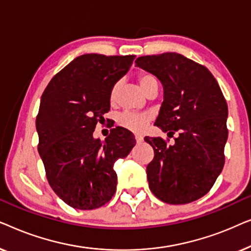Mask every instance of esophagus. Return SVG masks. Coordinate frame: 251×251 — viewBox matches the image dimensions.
Segmentation results:
<instances>
[{
    "instance_id": "1",
    "label": "esophagus",
    "mask_w": 251,
    "mask_h": 251,
    "mask_svg": "<svg viewBox=\"0 0 251 251\" xmlns=\"http://www.w3.org/2000/svg\"><path fill=\"white\" fill-rule=\"evenodd\" d=\"M135 139H136V142L138 143V144L143 143V140H144L143 137H142V136H138V135H136V136H135Z\"/></svg>"
}]
</instances>
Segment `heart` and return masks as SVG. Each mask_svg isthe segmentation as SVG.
Segmentation results:
<instances>
[{
    "label": "heart",
    "mask_w": 251,
    "mask_h": 251,
    "mask_svg": "<svg viewBox=\"0 0 251 251\" xmlns=\"http://www.w3.org/2000/svg\"><path fill=\"white\" fill-rule=\"evenodd\" d=\"M137 80H138L140 87L145 92L149 91L154 85H157L156 77L150 72H140L138 76H137ZM118 92L119 83H115L112 87L111 92H109V100L112 102L115 101L116 97H118ZM151 120H152V116L149 113H136L130 111L123 112L118 116V123L122 128L136 133H142L143 131H145Z\"/></svg>",
    "instance_id": "heart-1"
}]
</instances>
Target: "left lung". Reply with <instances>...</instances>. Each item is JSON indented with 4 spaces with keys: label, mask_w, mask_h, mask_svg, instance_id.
<instances>
[{
    "label": "left lung",
    "mask_w": 251,
    "mask_h": 251,
    "mask_svg": "<svg viewBox=\"0 0 251 251\" xmlns=\"http://www.w3.org/2000/svg\"><path fill=\"white\" fill-rule=\"evenodd\" d=\"M136 66L162 82L164 100L155 126L175 144L145 137L154 150L146 168L149 186L159 200L185 204L208 193L225 163L227 104L203 65L176 52L138 57Z\"/></svg>",
    "instance_id": "left-lung-1"
}]
</instances>
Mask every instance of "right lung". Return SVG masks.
Returning a JSON list of instances; mask_svg holds the SVG:
<instances>
[{"label":"right lung","instance_id":"obj_1","mask_svg":"<svg viewBox=\"0 0 251 251\" xmlns=\"http://www.w3.org/2000/svg\"><path fill=\"white\" fill-rule=\"evenodd\" d=\"M136 56L88 53L51 78L36 116L40 156L54 193L75 209L91 210L111 200L114 163L136 145L126 129H112L102 143L92 133L111 108L109 92Z\"/></svg>","mask_w":251,"mask_h":251}]
</instances>
